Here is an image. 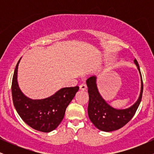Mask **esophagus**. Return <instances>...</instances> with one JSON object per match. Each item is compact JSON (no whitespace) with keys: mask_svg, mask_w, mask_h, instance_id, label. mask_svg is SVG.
<instances>
[{"mask_svg":"<svg viewBox=\"0 0 154 154\" xmlns=\"http://www.w3.org/2000/svg\"><path fill=\"white\" fill-rule=\"evenodd\" d=\"M87 89V86H86L85 84H82L79 85V90L80 91H86Z\"/></svg>","mask_w":154,"mask_h":154,"instance_id":"34e87169","label":"esophagus"}]
</instances>
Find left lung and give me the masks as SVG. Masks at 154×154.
Masks as SVG:
<instances>
[{"mask_svg": "<svg viewBox=\"0 0 154 154\" xmlns=\"http://www.w3.org/2000/svg\"><path fill=\"white\" fill-rule=\"evenodd\" d=\"M134 62L140 75L141 90L138 99L128 109H116L109 106L98 92L96 85V77L92 76L86 81L89 94L88 116L92 123L101 131L111 132L122 128L133 117L140 103L143 85L138 63L136 59L134 60Z\"/></svg>", "mask_w": 154, "mask_h": 154, "instance_id": "8db88e82", "label": "left lung"}]
</instances>
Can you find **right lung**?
Masks as SVG:
<instances>
[{"instance_id": "right-lung-1", "label": "right lung", "mask_w": 154, "mask_h": 154, "mask_svg": "<svg viewBox=\"0 0 154 154\" xmlns=\"http://www.w3.org/2000/svg\"><path fill=\"white\" fill-rule=\"evenodd\" d=\"M19 60L11 85L12 99L17 113L29 127L38 131L49 132L57 128L64 116L66 107L79 90L78 86L63 88L55 94L41 100L27 98L19 89L17 82Z\"/></svg>"}]
</instances>
